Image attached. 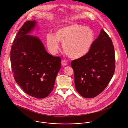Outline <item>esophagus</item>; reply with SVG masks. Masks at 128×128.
Wrapping results in <instances>:
<instances>
[{
  "label": "esophagus",
  "instance_id": "esophagus-1",
  "mask_svg": "<svg viewBox=\"0 0 128 128\" xmlns=\"http://www.w3.org/2000/svg\"><path fill=\"white\" fill-rule=\"evenodd\" d=\"M61 64H62V66H64L67 65V62H66V60H62V62H61Z\"/></svg>",
  "mask_w": 128,
  "mask_h": 128
}]
</instances>
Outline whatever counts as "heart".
<instances>
[{"mask_svg": "<svg viewBox=\"0 0 128 128\" xmlns=\"http://www.w3.org/2000/svg\"><path fill=\"white\" fill-rule=\"evenodd\" d=\"M48 47L50 52L56 54L59 48V41L63 44L65 53L72 58H80L89 52L95 39L92 29L74 24L56 31L55 35L48 33L46 37Z\"/></svg>", "mask_w": 128, "mask_h": 128, "instance_id": "heart-1", "label": "heart"}]
</instances>
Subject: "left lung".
<instances>
[{
  "label": "left lung",
  "instance_id": "obj_1",
  "mask_svg": "<svg viewBox=\"0 0 128 128\" xmlns=\"http://www.w3.org/2000/svg\"><path fill=\"white\" fill-rule=\"evenodd\" d=\"M115 60L112 41L102 29L89 52L85 56L71 62L77 92L86 98L99 95L114 76Z\"/></svg>",
  "mask_w": 128,
  "mask_h": 128
}]
</instances>
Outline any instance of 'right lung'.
<instances>
[{"label":"right lung","mask_w":128,"mask_h":128,"mask_svg":"<svg viewBox=\"0 0 128 128\" xmlns=\"http://www.w3.org/2000/svg\"><path fill=\"white\" fill-rule=\"evenodd\" d=\"M37 23L29 20L20 29L11 47L10 60L17 84L27 94L43 99L54 89L61 59L48 54L41 40L30 34Z\"/></svg>","instance_id":"1"}]
</instances>
